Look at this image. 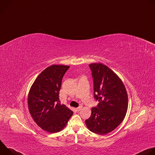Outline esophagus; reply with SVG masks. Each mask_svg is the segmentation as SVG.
Instances as JSON below:
<instances>
[{"instance_id":"esophagus-1","label":"esophagus","mask_w":155,"mask_h":155,"mask_svg":"<svg viewBox=\"0 0 155 155\" xmlns=\"http://www.w3.org/2000/svg\"><path fill=\"white\" fill-rule=\"evenodd\" d=\"M81 108H82V107L81 106H79L78 107H77V108H76V110H77V112H79L80 111V110L81 109Z\"/></svg>"}]
</instances>
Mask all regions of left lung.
Instances as JSON below:
<instances>
[{"instance_id":"1","label":"left lung","mask_w":155,"mask_h":155,"mask_svg":"<svg viewBox=\"0 0 155 155\" xmlns=\"http://www.w3.org/2000/svg\"><path fill=\"white\" fill-rule=\"evenodd\" d=\"M93 79L94 97L99 103L91 108L85 123L91 132L104 135L114 130L127 112V94L121 79L107 66L101 63L89 65Z\"/></svg>"}]
</instances>
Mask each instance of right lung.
I'll list each match as a JSON object with an SVG mask.
<instances>
[{
	"mask_svg": "<svg viewBox=\"0 0 155 155\" xmlns=\"http://www.w3.org/2000/svg\"><path fill=\"white\" fill-rule=\"evenodd\" d=\"M68 65H53L43 71L32 85L28 95L30 114L44 130L54 133L67 124L73 112L61 105L59 94L62 78Z\"/></svg>",
	"mask_w": 155,
	"mask_h": 155,
	"instance_id": "obj_1",
	"label": "right lung"
}]
</instances>
